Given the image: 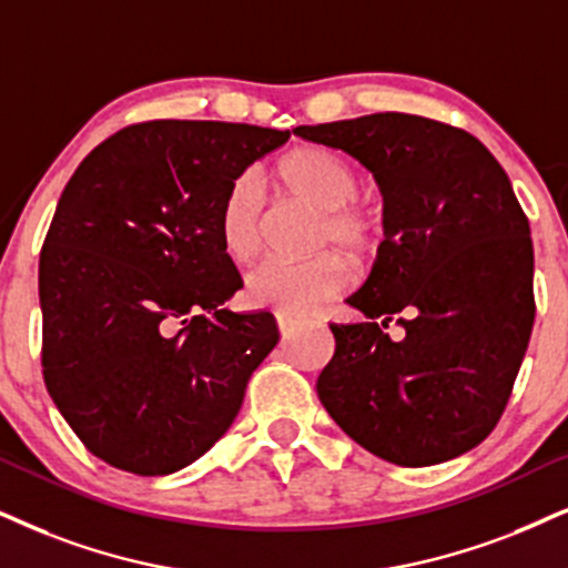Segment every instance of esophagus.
Wrapping results in <instances>:
<instances>
[{
    "label": "esophagus",
    "instance_id": "obj_1",
    "mask_svg": "<svg viewBox=\"0 0 568 568\" xmlns=\"http://www.w3.org/2000/svg\"><path fill=\"white\" fill-rule=\"evenodd\" d=\"M298 325V320L296 317H291V314H277V329H280V335H291V329Z\"/></svg>",
    "mask_w": 568,
    "mask_h": 568
}]
</instances>
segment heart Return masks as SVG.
I'll return each mask as SVG.
<instances>
[{
    "label": "heart",
    "instance_id": "b5f03b06",
    "mask_svg": "<svg viewBox=\"0 0 568 568\" xmlns=\"http://www.w3.org/2000/svg\"><path fill=\"white\" fill-rule=\"evenodd\" d=\"M275 178L285 191L322 212L320 246L333 241L351 256H364L377 246L379 220L372 210L351 204L358 193V175L346 160L320 146H296L280 156ZM262 204L254 178L235 181L222 201L217 214L220 248L233 264H246L260 254ZM348 280V262L335 251H325L298 264H260L246 280V296L256 306L301 317L337 296Z\"/></svg>",
    "mask_w": 568,
    "mask_h": 568
}]
</instances>
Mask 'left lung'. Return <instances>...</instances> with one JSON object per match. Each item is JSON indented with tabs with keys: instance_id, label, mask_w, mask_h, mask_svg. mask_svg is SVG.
I'll return each mask as SVG.
<instances>
[{
	"instance_id": "1",
	"label": "left lung",
	"mask_w": 568,
	"mask_h": 568,
	"mask_svg": "<svg viewBox=\"0 0 568 568\" xmlns=\"http://www.w3.org/2000/svg\"><path fill=\"white\" fill-rule=\"evenodd\" d=\"M293 133L354 156L383 193L385 241L346 298L367 320L329 325L322 406L390 464L466 454L498 425L535 325L532 239L506 170L475 135L419 114ZM390 321L400 336L384 333Z\"/></svg>"
}]
</instances>
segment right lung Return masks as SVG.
<instances>
[{
  "instance_id": "1",
  "label": "right lung",
  "mask_w": 568,
  "mask_h": 568,
  "mask_svg": "<svg viewBox=\"0 0 568 568\" xmlns=\"http://www.w3.org/2000/svg\"><path fill=\"white\" fill-rule=\"evenodd\" d=\"M288 131L152 120L99 143L64 185L39 262L44 383L93 456L162 477L204 456L277 346L222 254L231 185Z\"/></svg>"
}]
</instances>
